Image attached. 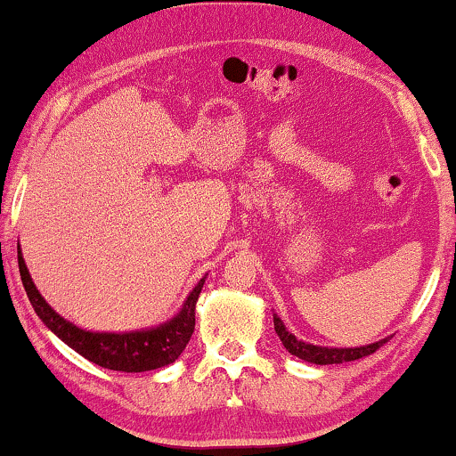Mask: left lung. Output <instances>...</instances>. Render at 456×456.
I'll use <instances>...</instances> for the list:
<instances>
[{"instance_id": "obj_1", "label": "left lung", "mask_w": 456, "mask_h": 456, "mask_svg": "<svg viewBox=\"0 0 456 456\" xmlns=\"http://www.w3.org/2000/svg\"><path fill=\"white\" fill-rule=\"evenodd\" d=\"M273 328H276V334L282 340L286 351L295 357L309 361V363L315 365H332V363H346V361H357L361 357H367V354L376 353L379 346H384L388 338L373 342V345L367 346H357V348H328V346H315L307 345V342L298 340L295 334H290L289 330L284 328V322L280 320L278 315H273Z\"/></svg>"}]
</instances>
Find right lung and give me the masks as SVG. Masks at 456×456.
Wrapping results in <instances>:
<instances>
[{"instance_id":"right-lung-1","label":"right lung","mask_w":456,"mask_h":456,"mask_svg":"<svg viewBox=\"0 0 456 456\" xmlns=\"http://www.w3.org/2000/svg\"><path fill=\"white\" fill-rule=\"evenodd\" d=\"M18 270H20L28 301L33 305L35 314L41 317V322L68 346L83 354L85 359H89L91 363L105 367V370L136 373L170 365L180 357V353L184 351L192 332H195V305L199 295H201L205 278H201V282L191 290L180 314L172 317L170 322L151 330H139V332L110 334L80 330L72 322H66L64 317L55 314L37 290L22 259L20 247H18Z\"/></svg>"}]
</instances>
